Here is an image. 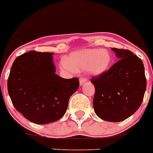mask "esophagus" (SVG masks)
I'll use <instances>...</instances> for the list:
<instances>
[{"mask_svg":"<svg viewBox=\"0 0 153 153\" xmlns=\"http://www.w3.org/2000/svg\"><path fill=\"white\" fill-rule=\"evenodd\" d=\"M86 81H87V79H86L85 78L79 79V84H80V85H84L85 83L86 82Z\"/></svg>","mask_w":153,"mask_h":153,"instance_id":"esophagus-1","label":"esophagus"}]
</instances>
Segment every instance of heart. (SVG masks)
<instances>
[{
	"label": "heart",
	"instance_id": "b5f03b06",
	"mask_svg": "<svg viewBox=\"0 0 153 153\" xmlns=\"http://www.w3.org/2000/svg\"><path fill=\"white\" fill-rule=\"evenodd\" d=\"M113 57L106 49L88 48L71 53L60 64L63 70L74 72L86 69L92 76H101L111 68Z\"/></svg>",
	"mask_w": 153,
	"mask_h": 153
}]
</instances>
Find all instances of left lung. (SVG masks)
<instances>
[{
  "mask_svg": "<svg viewBox=\"0 0 153 153\" xmlns=\"http://www.w3.org/2000/svg\"><path fill=\"white\" fill-rule=\"evenodd\" d=\"M119 60L104 74L91 79L96 114L107 122L125 120L139 108L147 79L142 61L132 51L112 48Z\"/></svg>",
  "mask_w": 153,
  "mask_h": 153,
  "instance_id": "8db88e82",
  "label": "left lung"
}]
</instances>
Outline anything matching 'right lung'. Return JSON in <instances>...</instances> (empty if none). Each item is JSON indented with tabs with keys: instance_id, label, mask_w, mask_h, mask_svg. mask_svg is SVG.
Segmentation results:
<instances>
[{
	"instance_id": "1",
	"label": "right lung",
	"mask_w": 153,
	"mask_h": 153,
	"mask_svg": "<svg viewBox=\"0 0 153 153\" xmlns=\"http://www.w3.org/2000/svg\"><path fill=\"white\" fill-rule=\"evenodd\" d=\"M53 54L30 51L20 55L8 78V92L15 109L37 124L61 119L79 87L78 78L64 79L55 74Z\"/></svg>"
}]
</instances>
